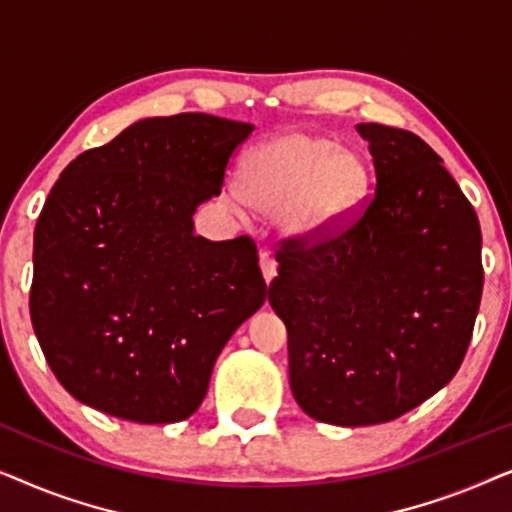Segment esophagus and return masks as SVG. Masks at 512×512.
I'll use <instances>...</instances> for the list:
<instances>
[{
    "label": "esophagus",
    "mask_w": 512,
    "mask_h": 512,
    "mask_svg": "<svg viewBox=\"0 0 512 512\" xmlns=\"http://www.w3.org/2000/svg\"><path fill=\"white\" fill-rule=\"evenodd\" d=\"M258 265H261L265 284H270L272 279H275V275H277V263H275V258L270 256V251L263 249L261 254H258Z\"/></svg>",
    "instance_id": "esophagus-1"
}]
</instances>
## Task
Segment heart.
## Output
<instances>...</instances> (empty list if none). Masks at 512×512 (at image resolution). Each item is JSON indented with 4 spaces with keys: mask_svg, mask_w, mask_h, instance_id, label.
<instances>
[{
    "mask_svg": "<svg viewBox=\"0 0 512 512\" xmlns=\"http://www.w3.org/2000/svg\"><path fill=\"white\" fill-rule=\"evenodd\" d=\"M366 191L368 165L359 153L312 132H284L244 156L240 184L228 186L226 200L240 214L254 207L284 216L291 235L312 237L352 212Z\"/></svg>",
    "mask_w": 512,
    "mask_h": 512,
    "instance_id": "b5f03b06",
    "label": "heart"
}]
</instances>
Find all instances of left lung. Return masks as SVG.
<instances>
[{
  "label": "left lung",
  "mask_w": 512,
  "mask_h": 512,
  "mask_svg": "<svg viewBox=\"0 0 512 512\" xmlns=\"http://www.w3.org/2000/svg\"><path fill=\"white\" fill-rule=\"evenodd\" d=\"M375 165L361 209L277 251L270 305L291 391L319 422L370 426L443 389L478 317L482 235L443 158L408 130L359 123Z\"/></svg>",
  "instance_id": "8db88e82"
}]
</instances>
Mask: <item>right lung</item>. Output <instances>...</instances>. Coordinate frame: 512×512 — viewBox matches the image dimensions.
<instances>
[{
	"label": "right lung",
	"instance_id": "obj_1",
	"mask_svg": "<svg viewBox=\"0 0 512 512\" xmlns=\"http://www.w3.org/2000/svg\"><path fill=\"white\" fill-rule=\"evenodd\" d=\"M251 130L144 118L62 170L34 228L30 317L76 401L139 424L200 408L216 356L268 293L251 237L193 233Z\"/></svg>",
	"mask_w": 512,
	"mask_h": 512
}]
</instances>
